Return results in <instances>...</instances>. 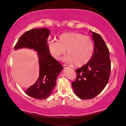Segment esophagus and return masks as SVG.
Masks as SVG:
<instances>
[{
    "label": "esophagus",
    "mask_w": 126,
    "mask_h": 126,
    "mask_svg": "<svg viewBox=\"0 0 126 126\" xmlns=\"http://www.w3.org/2000/svg\"><path fill=\"white\" fill-rule=\"evenodd\" d=\"M63 68L64 69H66V68H69V66L67 65H63Z\"/></svg>",
    "instance_id": "obj_1"
}]
</instances>
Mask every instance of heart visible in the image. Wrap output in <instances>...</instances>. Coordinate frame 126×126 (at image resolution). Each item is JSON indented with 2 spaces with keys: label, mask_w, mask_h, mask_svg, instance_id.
<instances>
[{
  "label": "heart",
  "mask_w": 126,
  "mask_h": 126,
  "mask_svg": "<svg viewBox=\"0 0 126 126\" xmlns=\"http://www.w3.org/2000/svg\"><path fill=\"white\" fill-rule=\"evenodd\" d=\"M48 49L51 55L56 60H60L66 50L68 55L65 60L69 63H74L76 67H81L87 64L92 59L94 44L89 36L69 32L60 34L58 41L50 42Z\"/></svg>",
  "instance_id": "b5f03b06"
}]
</instances>
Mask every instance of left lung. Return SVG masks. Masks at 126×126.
<instances>
[{
    "label": "left lung",
    "mask_w": 126,
    "mask_h": 126,
    "mask_svg": "<svg viewBox=\"0 0 126 126\" xmlns=\"http://www.w3.org/2000/svg\"><path fill=\"white\" fill-rule=\"evenodd\" d=\"M94 42V51L87 64L75 70L77 79L71 85L75 94L82 100L96 97L107 84L110 74L109 51L103 38L90 31Z\"/></svg>",
    "instance_id": "1"
}]
</instances>
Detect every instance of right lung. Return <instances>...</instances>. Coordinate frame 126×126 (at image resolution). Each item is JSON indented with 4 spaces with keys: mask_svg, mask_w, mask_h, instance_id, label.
Segmentation results:
<instances>
[{
    "mask_svg": "<svg viewBox=\"0 0 126 126\" xmlns=\"http://www.w3.org/2000/svg\"><path fill=\"white\" fill-rule=\"evenodd\" d=\"M50 31L47 28L34 29L26 31L19 38L14 49L27 48L37 52L39 75L36 82L25 91L30 97L39 100L50 96L56 79L63 67L50 55L47 39Z\"/></svg>",
    "mask_w": 126,
    "mask_h": 126,
    "instance_id": "right-lung-1",
    "label": "right lung"
}]
</instances>
